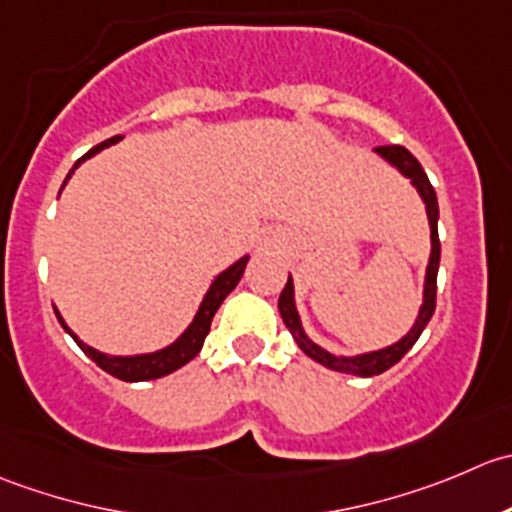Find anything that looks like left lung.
Wrapping results in <instances>:
<instances>
[{
    "label": "left lung",
    "mask_w": 512,
    "mask_h": 512,
    "mask_svg": "<svg viewBox=\"0 0 512 512\" xmlns=\"http://www.w3.org/2000/svg\"><path fill=\"white\" fill-rule=\"evenodd\" d=\"M376 154L381 159H386L388 164L396 166L406 179H411V184L416 186L418 194H421L423 204H426L428 211V224H430V258H428V268H426V286H423V306L418 311L416 323H413L411 331L401 338L393 346L381 348V351H371V353H361V356H333L328 353L326 348L316 346L311 338L306 336L301 326V318H298L296 311V301H293V281L288 276L286 286H283L281 296H278V311H281L283 323L291 331L293 341L298 343L303 353L313 361H318L321 366L331 368V371L338 373H351V376H361V378H371L378 376V373L388 371L391 366H396L403 356L413 348V343L421 338L423 328L428 326L430 316L435 311V281H438V263H440V239H438V199H435V189L430 186L426 171L423 166L418 164L416 156L406 149V146H376Z\"/></svg>",
    "instance_id": "left-lung-1"
}]
</instances>
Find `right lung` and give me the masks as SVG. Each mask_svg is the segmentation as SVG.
<instances>
[{"label": "right lung", "mask_w": 512, "mask_h": 512, "mask_svg": "<svg viewBox=\"0 0 512 512\" xmlns=\"http://www.w3.org/2000/svg\"><path fill=\"white\" fill-rule=\"evenodd\" d=\"M121 136H111V139L101 141V144H96L94 149H89L82 159L77 161V164L72 166V171L67 174V179H64V184H67L69 179H72L74 169H77L79 164L86 159H91L94 154H99L101 149H106V146L116 144ZM64 189V186H62ZM246 263H249V256L239 258V261L234 263V266H229L226 271H221L219 276L214 278V283L209 286V291H206L204 301H201L199 311H196L194 321L189 323V328H186L184 333H181L179 338H176L171 346L161 348V351H154V353H139V356H109V353H101L96 351V348L86 346L84 341H79V336H74L72 328L64 323V318L59 316V311L54 308V313H57L59 323L64 326V331L69 333V336L77 341V346L82 348L86 356L91 358V361L96 363V366L101 368V371L111 373L114 378H119V381H129V383H136V381H154V378H161V376H169V373H174L176 368L186 366V363L191 361V358H196V353L201 351V346H204V338L209 336V328H211V321H214V313L219 311V306L224 303V298L229 296L231 291L236 288V283L241 281V276H244V268Z\"/></svg>", "instance_id": "add662e5"}]
</instances>
